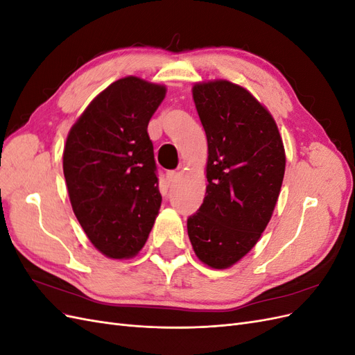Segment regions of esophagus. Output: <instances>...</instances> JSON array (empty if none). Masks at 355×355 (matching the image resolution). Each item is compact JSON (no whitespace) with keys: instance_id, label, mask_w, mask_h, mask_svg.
<instances>
[{"instance_id":"34e87169","label":"esophagus","mask_w":355,"mask_h":355,"mask_svg":"<svg viewBox=\"0 0 355 355\" xmlns=\"http://www.w3.org/2000/svg\"><path fill=\"white\" fill-rule=\"evenodd\" d=\"M167 182H168V185L171 187L173 184H176L178 182V179H179V175L176 173V171H167Z\"/></svg>"}]
</instances>
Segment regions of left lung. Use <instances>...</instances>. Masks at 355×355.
<instances>
[{
  "label": "left lung",
  "mask_w": 355,
  "mask_h": 355,
  "mask_svg": "<svg viewBox=\"0 0 355 355\" xmlns=\"http://www.w3.org/2000/svg\"><path fill=\"white\" fill-rule=\"evenodd\" d=\"M192 98L209 155L206 197L188 219V235L202 263L227 270L253 249L272 216L284 145L271 112L241 85L197 83Z\"/></svg>",
  "instance_id": "obj_1"
}]
</instances>
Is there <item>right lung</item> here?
Instances as JSON below:
<instances>
[{
	"instance_id": "1",
	"label": "right lung",
	"mask_w": 355,
	"mask_h": 355,
	"mask_svg": "<svg viewBox=\"0 0 355 355\" xmlns=\"http://www.w3.org/2000/svg\"><path fill=\"white\" fill-rule=\"evenodd\" d=\"M166 85L120 78L90 102L71 127L63 175L72 210L90 243L111 259L145 245L161 206L148 124Z\"/></svg>"
}]
</instances>
